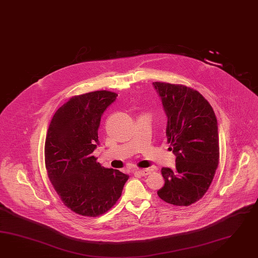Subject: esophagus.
Segmentation results:
<instances>
[{"instance_id": "esophagus-1", "label": "esophagus", "mask_w": 258, "mask_h": 258, "mask_svg": "<svg viewBox=\"0 0 258 258\" xmlns=\"http://www.w3.org/2000/svg\"><path fill=\"white\" fill-rule=\"evenodd\" d=\"M152 169H150V168H145V169H136L135 170V173H138L139 174L140 176H148V175H150V174H152Z\"/></svg>"}]
</instances>
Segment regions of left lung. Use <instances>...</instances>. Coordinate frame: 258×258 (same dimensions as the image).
<instances>
[{
    "label": "left lung",
    "instance_id": "8db88e82",
    "mask_svg": "<svg viewBox=\"0 0 258 258\" xmlns=\"http://www.w3.org/2000/svg\"><path fill=\"white\" fill-rule=\"evenodd\" d=\"M153 85L167 116V143L177 156L175 169L162 168L165 185L157 195L171 205H191L203 198L218 166L217 119L198 91L181 84Z\"/></svg>",
    "mask_w": 258,
    "mask_h": 258
}]
</instances>
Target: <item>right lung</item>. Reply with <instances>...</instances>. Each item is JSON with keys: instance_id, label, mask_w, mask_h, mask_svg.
Here are the masks:
<instances>
[{"instance_id": "obj_1", "label": "right lung", "mask_w": 258, "mask_h": 258, "mask_svg": "<svg viewBox=\"0 0 258 258\" xmlns=\"http://www.w3.org/2000/svg\"><path fill=\"white\" fill-rule=\"evenodd\" d=\"M117 96L109 91L73 96L55 112L47 130V176L64 206L81 216L97 217L109 211L129 178L101 166L93 155L99 144L101 116Z\"/></svg>"}]
</instances>
